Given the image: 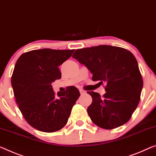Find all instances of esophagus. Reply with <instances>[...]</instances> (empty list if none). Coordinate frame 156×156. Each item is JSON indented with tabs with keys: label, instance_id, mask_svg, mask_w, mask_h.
<instances>
[{
	"label": "esophagus",
	"instance_id": "esophagus-1",
	"mask_svg": "<svg viewBox=\"0 0 156 156\" xmlns=\"http://www.w3.org/2000/svg\"><path fill=\"white\" fill-rule=\"evenodd\" d=\"M80 94H81V95L84 94V93H86V91H84V90H81V89H80Z\"/></svg>",
	"mask_w": 156,
	"mask_h": 156
}]
</instances>
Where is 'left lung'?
<instances>
[{"instance_id": "obj_1", "label": "left lung", "mask_w": 156, "mask_h": 156, "mask_svg": "<svg viewBox=\"0 0 156 156\" xmlns=\"http://www.w3.org/2000/svg\"><path fill=\"white\" fill-rule=\"evenodd\" d=\"M73 58L90 70L93 81L106 84L103 96L87 92L93 100L87 109L91 121L109 130L127 123L137 107L143 88L134 55L123 48L100 45L76 49Z\"/></svg>"}]
</instances>
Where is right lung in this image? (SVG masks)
Listing matches in <instances>:
<instances>
[{"instance_id":"1","label":"right lung","mask_w":156,"mask_h":156,"mask_svg":"<svg viewBox=\"0 0 156 156\" xmlns=\"http://www.w3.org/2000/svg\"><path fill=\"white\" fill-rule=\"evenodd\" d=\"M74 51L33 50L16 61L11 80L16 104L26 121L38 130L53 133L63 128L80 96L77 88L70 86L56 97L51 86L61 78L58 67Z\"/></svg>"}]
</instances>
